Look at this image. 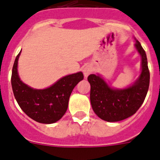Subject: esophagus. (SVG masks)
Masks as SVG:
<instances>
[{"label": "esophagus", "mask_w": 160, "mask_h": 160, "mask_svg": "<svg viewBox=\"0 0 160 160\" xmlns=\"http://www.w3.org/2000/svg\"><path fill=\"white\" fill-rule=\"evenodd\" d=\"M92 71V70L91 66H89V65H86V66L84 68V70H83V72H84V75L85 76H88V75L91 73Z\"/></svg>", "instance_id": "esophagus-1"}]
</instances>
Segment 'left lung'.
<instances>
[{
	"mask_svg": "<svg viewBox=\"0 0 160 160\" xmlns=\"http://www.w3.org/2000/svg\"><path fill=\"white\" fill-rule=\"evenodd\" d=\"M135 47L142 56V73L134 84L126 89H113L100 76L91 74L90 101L96 114L106 122H118L132 116L143 103L150 84L147 55L138 41Z\"/></svg>",
	"mask_w": 160,
	"mask_h": 160,
	"instance_id": "obj_1",
	"label": "left lung"
}]
</instances>
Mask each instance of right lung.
I'll list each match as a JSON object with an SVG mask.
<instances>
[{
	"mask_svg": "<svg viewBox=\"0 0 160 160\" xmlns=\"http://www.w3.org/2000/svg\"><path fill=\"white\" fill-rule=\"evenodd\" d=\"M17 55L12 70L11 84L13 95L21 109L36 122L51 124L59 121L66 113L72 90L84 79L82 72L69 75L46 89H33L22 83L18 74Z\"/></svg>",
	"mask_w": 160,
	"mask_h": 160,
	"instance_id": "obj_1",
	"label": "right lung"
}]
</instances>
